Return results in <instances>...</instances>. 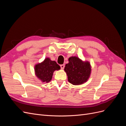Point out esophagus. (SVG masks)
Returning a JSON list of instances; mask_svg holds the SVG:
<instances>
[{
    "mask_svg": "<svg viewBox=\"0 0 126 126\" xmlns=\"http://www.w3.org/2000/svg\"><path fill=\"white\" fill-rule=\"evenodd\" d=\"M60 67L62 68V69H63L64 68V64H61L60 65Z\"/></svg>",
    "mask_w": 126,
    "mask_h": 126,
    "instance_id": "1",
    "label": "esophagus"
}]
</instances>
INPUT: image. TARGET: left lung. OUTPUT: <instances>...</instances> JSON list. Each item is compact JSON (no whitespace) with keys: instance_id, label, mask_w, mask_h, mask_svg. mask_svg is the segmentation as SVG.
<instances>
[{"instance_id":"8db88e82","label":"left lung","mask_w":126,"mask_h":126,"mask_svg":"<svg viewBox=\"0 0 126 126\" xmlns=\"http://www.w3.org/2000/svg\"><path fill=\"white\" fill-rule=\"evenodd\" d=\"M64 67L68 80L74 85H80L85 83L89 78L91 66L88 61H82L76 56L70 57Z\"/></svg>"}]
</instances>
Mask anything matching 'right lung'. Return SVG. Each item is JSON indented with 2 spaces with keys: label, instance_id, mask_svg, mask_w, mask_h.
<instances>
[{
  "label": "right lung",
  "instance_id": "right-lung-1",
  "mask_svg": "<svg viewBox=\"0 0 126 126\" xmlns=\"http://www.w3.org/2000/svg\"><path fill=\"white\" fill-rule=\"evenodd\" d=\"M34 67L36 77L42 82L45 83L51 81L55 70L60 69L59 64L55 61H52L49 58H45L43 62L36 64Z\"/></svg>",
  "mask_w": 126,
  "mask_h": 126
}]
</instances>
